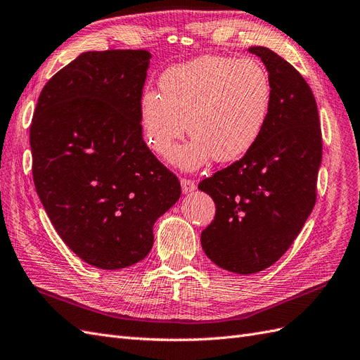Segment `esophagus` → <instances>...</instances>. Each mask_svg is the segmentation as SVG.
Listing matches in <instances>:
<instances>
[{
    "label": "esophagus",
    "instance_id": "esophagus-1",
    "mask_svg": "<svg viewBox=\"0 0 360 360\" xmlns=\"http://www.w3.org/2000/svg\"><path fill=\"white\" fill-rule=\"evenodd\" d=\"M180 183H181V191H183V193H191V192L195 191V188H197L195 181L189 180V179H181Z\"/></svg>",
    "mask_w": 360,
    "mask_h": 360
}]
</instances>
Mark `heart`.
<instances>
[{"label":"heart","mask_w":360,"mask_h":360,"mask_svg":"<svg viewBox=\"0 0 360 360\" xmlns=\"http://www.w3.org/2000/svg\"><path fill=\"white\" fill-rule=\"evenodd\" d=\"M160 94L143 91L139 120L143 141L167 156L189 133L193 139L169 156L184 171L198 169L213 158L233 162L255 147L273 108V82L255 59L204 56L168 68L159 79Z\"/></svg>","instance_id":"obj_1"}]
</instances>
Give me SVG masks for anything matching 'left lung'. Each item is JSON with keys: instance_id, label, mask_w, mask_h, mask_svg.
Returning a JSON list of instances; mask_svg holds the SVG:
<instances>
[{"instance_id": "8db88e82", "label": "left lung", "mask_w": 360, "mask_h": 360, "mask_svg": "<svg viewBox=\"0 0 360 360\" xmlns=\"http://www.w3.org/2000/svg\"><path fill=\"white\" fill-rule=\"evenodd\" d=\"M248 51L273 82L266 127L244 158L198 184L217 204L201 247L213 264L244 276L276 264L298 236L315 206L323 159L318 108L306 80L268 48Z\"/></svg>"}]
</instances>
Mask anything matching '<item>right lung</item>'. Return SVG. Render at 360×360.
Instances as JSON below:
<instances>
[{
  "label": "right lung",
  "mask_w": 360,
  "mask_h": 360,
  "mask_svg": "<svg viewBox=\"0 0 360 360\" xmlns=\"http://www.w3.org/2000/svg\"><path fill=\"white\" fill-rule=\"evenodd\" d=\"M151 54L86 51L53 75L30 127L34 186L77 256L121 269L148 255L179 179L142 139L139 104Z\"/></svg>",
  "instance_id": "add662e5"
}]
</instances>
